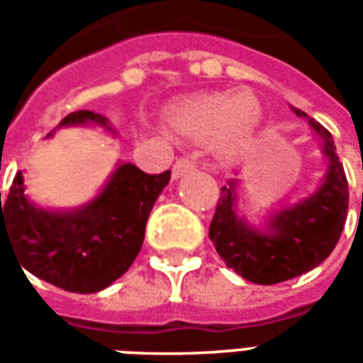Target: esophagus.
<instances>
[{
  "mask_svg": "<svg viewBox=\"0 0 363 363\" xmlns=\"http://www.w3.org/2000/svg\"><path fill=\"white\" fill-rule=\"evenodd\" d=\"M196 167V161L192 157H181L177 159V163L173 165V179H181L182 174L189 173Z\"/></svg>",
  "mask_w": 363,
  "mask_h": 363,
  "instance_id": "esophagus-1",
  "label": "esophagus"
}]
</instances>
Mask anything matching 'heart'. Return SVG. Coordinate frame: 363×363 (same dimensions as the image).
<instances>
[{
	"mask_svg": "<svg viewBox=\"0 0 363 363\" xmlns=\"http://www.w3.org/2000/svg\"><path fill=\"white\" fill-rule=\"evenodd\" d=\"M259 120V101L247 91H220L192 96L179 104L171 114V124L177 132L196 140L218 134L223 147L243 143Z\"/></svg>",
	"mask_w": 363,
	"mask_h": 363,
	"instance_id": "1",
	"label": "heart"
}]
</instances>
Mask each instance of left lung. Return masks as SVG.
I'll use <instances>...</instances> for the list:
<instances>
[{"label": "left lung", "instance_id": "1", "mask_svg": "<svg viewBox=\"0 0 363 363\" xmlns=\"http://www.w3.org/2000/svg\"><path fill=\"white\" fill-rule=\"evenodd\" d=\"M309 122L325 142L327 179L313 196L276 213L270 220V233H260L237 218L235 182L220 192L210 239L223 262L252 284L270 286L309 272L333 252L342 233L348 216L346 173L330 132L313 118Z\"/></svg>", "mask_w": 363, "mask_h": 363}]
</instances>
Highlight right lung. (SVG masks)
I'll return each instance as SVG.
<instances>
[{
	"label": "right lung",
	"mask_w": 363,
	"mask_h": 363,
	"mask_svg": "<svg viewBox=\"0 0 363 363\" xmlns=\"http://www.w3.org/2000/svg\"><path fill=\"white\" fill-rule=\"evenodd\" d=\"M79 122L106 124V118L79 111L62 120ZM169 179L171 171L147 174L124 163L89 206L58 213L30 204L17 173L4 202L0 192V243L11 245L21 267L40 280L75 294L101 291L132 267L151 208Z\"/></svg>",
	"instance_id": "add662e5"
}]
</instances>
